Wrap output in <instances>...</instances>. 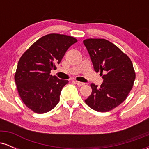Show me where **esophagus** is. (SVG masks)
Instances as JSON below:
<instances>
[{
    "label": "esophagus",
    "instance_id": "1",
    "mask_svg": "<svg viewBox=\"0 0 149 149\" xmlns=\"http://www.w3.org/2000/svg\"><path fill=\"white\" fill-rule=\"evenodd\" d=\"M74 83H76L77 85H78V86H82V85H85V83H81V82H79V81H77V80H74Z\"/></svg>",
    "mask_w": 149,
    "mask_h": 149
}]
</instances>
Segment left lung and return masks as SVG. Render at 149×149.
Instances as JSON below:
<instances>
[{
	"instance_id": "1",
	"label": "left lung",
	"mask_w": 149,
	"mask_h": 149,
	"mask_svg": "<svg viewBox=\"0 0 149 149\" xmlns=\"http://www.w3.org/2000/svg\"><path fill=\"white\" fill-rule=\"evenodd\" d=\"M96 72H100L103 83L100 87L90 85L92 93L85 103L93 110L107 112L123 102L132 88L135 72L127 54L106 39L83 40Z\"/></svg>"
}]
</instances>
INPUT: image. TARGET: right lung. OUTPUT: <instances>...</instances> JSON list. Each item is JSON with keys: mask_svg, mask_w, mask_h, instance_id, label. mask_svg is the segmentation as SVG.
<instances>
[{"mask_svg": "<svg viewBox=\"0 0 149 149\" xmlns=\"http://www.w3.org/2000/svg\"><path fill=\"white\" fill-rule=\"evenodd\" d=\"M77 39L50 33L36 40L19 60L15 83L22 102L36 113L51 111L59 102L61 90L69 83L50 74Z\"/></svg>", "mask_w": 149, "mask_h": 149, "instance_id": "right-lung-1", "label": "right lung"}]
</instances>
